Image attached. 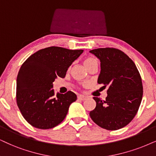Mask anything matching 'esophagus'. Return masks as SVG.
Returning <instances> with one entry per match:
<instances>
[{
	"label": "esophagus",
	"mask_w": 156,
	"mask_h": 156,
	"mask_svg": "<svg viewBox=\"0 0 156 156\" xmlns=\"http://www.w3.org/2000/svg\"><path fill=\"white\" fill-rule=\"evenodd\" d=\"M78 99L82 100V101H83V100L86 99V96H78Z\"/></svg>",
	"instance_id": "esophagus-1"
}]
</instances>
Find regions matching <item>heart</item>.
I'll use <instances>...</instances> for the list:
<instances>
[{
  "label": "heart",
  "mask_w": 156,
  "mask_h": 156,
  "mask_svg": "<svg viewBox=\"0 0 156 156\" xmlns=\"http://www.w3.org/2000/svg\"><path fill=\"white\" fill-rule=\"evenodd\" d=\"M94 62H97V61H96V59L93 58H87L83 60V64L86 68H88L90 65L94 63Z\"/></svg>",
  "instance_id": "obj_1"
}]
</instances>
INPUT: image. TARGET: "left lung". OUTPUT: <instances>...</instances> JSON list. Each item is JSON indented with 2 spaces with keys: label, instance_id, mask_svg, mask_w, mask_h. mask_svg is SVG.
Instances as JSON below:
<instances>
[{
  "label": "left lung",
  "instance_id": "left-lung-1",
  "mask_svg": "<svg viewBox=\"0 0 156 156\" xmlns=\"http://www.w3.org/2000/svg\"><path fill=\"white\" fill-rule=\"evenodd\" d=\"M90 52L101 62L98 83L108 86L106 100L94 97L96 106L90 117L107 130L121 129L133 119L140 105L143 94L140 74L135 62L118 49L98 48Z\"/></svg>",
  "mask_w": 156,
  "mask_h": 156
}]
</instances>
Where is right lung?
<instances>
[{
  "label": "right lung",
  "instance_id": "obj_1",
  "mask_svg": "<svg viewBox=\"0 0 156 156\" xmlns=\"http://www.w3.org/2000/svg\"><path fill=\"white\" fill-rule=\"evenodd\" d=\"M83 50L50 47L31 55L21 66L16 80V103L23 118L33 127L51 129L63 121L77 96L69 90L55 95L53 82L65 78Z\"/></svg>",
  "mask_w": 156,
  "mask_h": 156
}]
</instances>
